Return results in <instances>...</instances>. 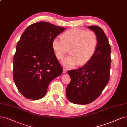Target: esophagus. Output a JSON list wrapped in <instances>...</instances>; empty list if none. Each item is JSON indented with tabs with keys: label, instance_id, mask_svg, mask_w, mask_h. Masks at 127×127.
<instances>
[{
	"label": "esophagus",
	"instance_id": "esophagus-1",
	"mask_svg": "<svg viewBox=\"0 0 127 127\" xmlns=\"http://www.w3.org/2000/svg\"><path fill=\"white\" fill-rule=\"evenodd\" d=\"M67 72V70L65 68H63V73H66Z\"/></svg>",
	"mask_w": 127,
	"mask_h": 127
}]
</instances>
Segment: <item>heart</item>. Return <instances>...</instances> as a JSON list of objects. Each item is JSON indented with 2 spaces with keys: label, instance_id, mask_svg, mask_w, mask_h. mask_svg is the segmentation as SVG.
I'll list each match as a JSON object with an SVG mask.
<instances>
[{
  "label": "heart",
  "instance_id": "1",
  "mask_svg": "<svg viewBox=\"0 0 127 127\" xmlns=\"http://www.w3.org/2000/svg\"><path fill=\"white\" fill-rule=\"evenodd\" d=\"M97 37L93 31H87L78 28H71L63 33L61 38L56 37L52 40V47L56 58L62 59L68 52L62 64L67 68L75 65L83 66L92 59L97 46Z\"/></svg>",
  "mask_w": 127,
  "mask_h": 127
}]
</instances>
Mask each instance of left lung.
Returning <instances> with one entry per match:
<instances>
[{
  "label": "left lung",
  "mask_w": 127,
  "mask_h": 127,
  "mask_svg": "<svg viewBox=\"0 0 127 127\" xmlns=\"http://www.w3.org/2000/svg\"><path fill=\"white\" fill-rule=\"evenodd\" d=\"M88 28L97 37L95 54L82 67L68 71L71 81L65 93L70 102L75 104L93 102L102 93L110 77L111 50L108 38L100 27L92 25Z\"/></svg>",
  "instance_id": "left-lung-1"
}]
</instances>
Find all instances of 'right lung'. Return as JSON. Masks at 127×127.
Instances as JSON below:
<instances>
[{
	"label": "right lung",
	"mask_w": 127,
	"mask_h": 127,
	"mask_svg": "<svg viewBox=\"0 0 127 127\" xmlns=\"http://www.w3.org/2000/svg\"><path fill=\"white\" fill-rule=\"evenodd\" d=\"M65 28L47 22L29 26L20 37L13 57V80L25 98H43L49 83L63 73L52 47V40Z\"/></svg>",
	"instance_id": "obj_1"
}]
</instances>
